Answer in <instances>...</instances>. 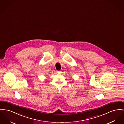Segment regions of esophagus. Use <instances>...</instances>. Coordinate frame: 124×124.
Wrapping results in <instances>:
<instances>
[{
  "label": "esophagus",
  "mask_w": 124,
  "mask_h": 124,
  "mask_svg": "<svg viewBox=\"0 0 124 124\" xmlns=\"http://www.w3.org/2000/svg\"><path fill=\"white\" fill-rule=\"evenodd\" d=\"M61 73V71H57V73H58V74H59V73Z\"/></svg>",
  "instance_id": "1"
}]
</instances>
